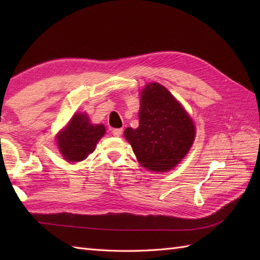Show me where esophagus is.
I'll return each instance as SVG.
<instances>
[{
	"label": "esophagus",
	"instance_id": "34e87169",
	"mask_svg": "<svg viewBox=\"0 0 260 260\" xmlns=\"http://www.w3.org/2000/svg\"><path fill=\"white\" fill-rule=\"evenodd\" d=\"M112 133H113L114 136L119 137V136L121 135V133H123V128H114V129L112 131Z\"/></svg>",
	"mask_w": 260,
	"mask_h": 260
}]
</instances>
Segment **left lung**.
I'll list each match as a JSON object with an SVG mask.
<instances>
[{
	"label": "left lung",
	"mask_w": 260,
	"mask_h": 260,
	"mask_svg": "<svg viewBox=\"0 0 260 260\" xmlns=\"http://www.w3.org/2000/svg\"><path fill=\"white\" fill-rule=\"evenodd\" d=\"M140 125L127 127L124 136L137 161L153 172L178 165L194 142L196 127L184 107L164 86L152 82L141 91Z\"/></svg>",
	"instance_id": "left-lung-1"
}]
</instances>
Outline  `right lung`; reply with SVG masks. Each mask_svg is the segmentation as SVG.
Segmentation results:
<instances>
[{"instance_id":"1","label":"right lung","mask_w":260,"mask_h":260,"mask_svg":"<svg viewBox=\"0 0 260 260\" xmlns=\"http://www.w3.org/2000/svg\"><path fill=\"white\" fill-rule=\"evenodd\" d=\"M105 132L106 129L103 124H91L86 113H77L57 134L59 151L66 161H84L95 151Z\"/></svg>"}]
</instances>
